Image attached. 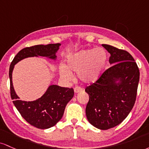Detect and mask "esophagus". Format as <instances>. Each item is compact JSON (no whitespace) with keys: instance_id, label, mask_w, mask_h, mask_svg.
Here are the masks:
<instances>
[{"instance_id":"obj_1","label":"esophagus","mask_w":149,"mask_h":149,"mask_svg":"<svg viewBox=\"0 0 149 149\" xmlns=\"http://www.w3.org/2000/svg\"><path fill=\"white\" fill-rule=\"evenodd\" d=\"M74 91L75 93H77L81 92V91H83V88L81 87H79V86H76V87H74Z\"/></svg>"}]
</instances>
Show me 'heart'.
Instances as JSON below:
<instances>
[{"label": "heart", "instance_id": "b5f03b06", "mask_svg": "<svg viewBox=\"0 0 149 149\" xmlns=\"http://www.w3.org/2000/svg\"><path fill=\"white\" fill-rule=\"evenodd\" d=\"M108 55L102 48L85 49L70 54L66 60V66L61 65L60 73L65 81L73 78L72 72L78 73L83 82L91 84L101 77L106 66Z\"/></svg>", "mask_w": 149, "mask_h": 149}]
</instances>
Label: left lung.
<instances>
[{"label":"left lung","instance_id":"1","mask_svg":"<svg viewBox=\"0 0 149 149\" xmlns=\"http://www.w3.org/2000/svg\"><path fill=\"white\" fill-rule=\"evenodd\" d=\"M102 46L111 54L109 63L113 65L85 89L89 96L86 115L93 126L106 130L120 124L132 109L139 70L127 51L110 45Z\"/></svg>","mask_w":149,"mask_h":149}]
</instances>
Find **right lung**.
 Masks as SVG:
<instances>
[{
	"instance_id": "add662e5",
	"label": "right lung",
	"mask_w": 149,
	"mask_h": 149,
	"mask_svg": "<svg viewBox=\"0 0 149 149\" xmlns=\"http://www.w3.org/2000/svg\"><path fill=\"white\" fill-rule=\"evenodd\" d=\"M61 45V43H51L23 48L15 56L10 66V96L13 103L22 117L30 125L38 129H48L61 120L66 105L74 96V90L72 88L52 84L50 85L44 94L36 101H21L13 87V70L16 63L29 57L43 56L56 60V53Z\"/></svg>"
}]
</instances>
